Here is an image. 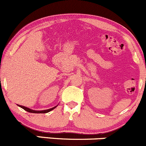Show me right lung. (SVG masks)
<instances>
[{
	"label": "right lung",
	"mask_w": 146,
	"mask_h": 146,
	"mask_svg": "<svg viewBox=\"0 0 146 146\" xmlns=\"http://www.w3.org/2000/svg\"><path fill=\"white\" fill-rule=\"evenodd\" d=\"M19 106L20 108H22V109H24L25 110H26L27 112H31V113H47V112H50V111L52 110L53 109H55V108H56V106L54 107V108H50V109H48V110H41V111H36V110H31L29 109V108H26V107H24L22 106Z\"/></svg>",
	"instance_id": "obj_1"
}]
</instances>
